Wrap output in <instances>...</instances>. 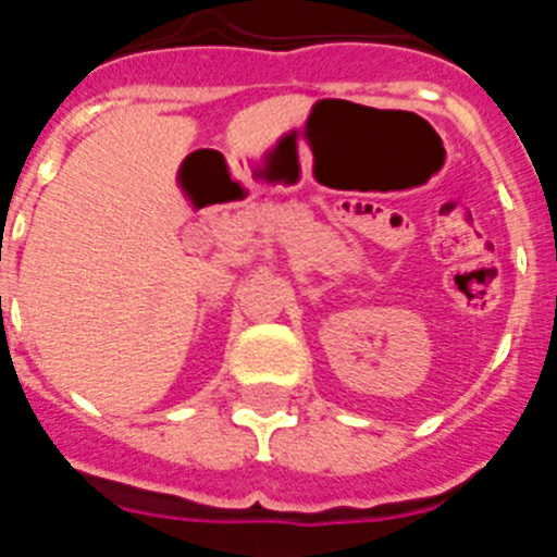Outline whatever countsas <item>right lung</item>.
I'll return each mask as SVG.
<instances>
[{
	"instance_id": "right-lung-1",
	"label": "right lung",
	"mask_w": 557,
	"mask_h": 557,
	"mask_svg": "<svg viewBox=\"0 0 557 557\" xmlns=\"http://www.w3.org/2000/svg\"><path fill=\"white\" fill-rule=\"evenodd\" d=\"M172 405H175V401H172ZM172 405H166V407H172ZM159 410H164V407H145L141 412H159Z\"/></svg>"
}]
</instances>
